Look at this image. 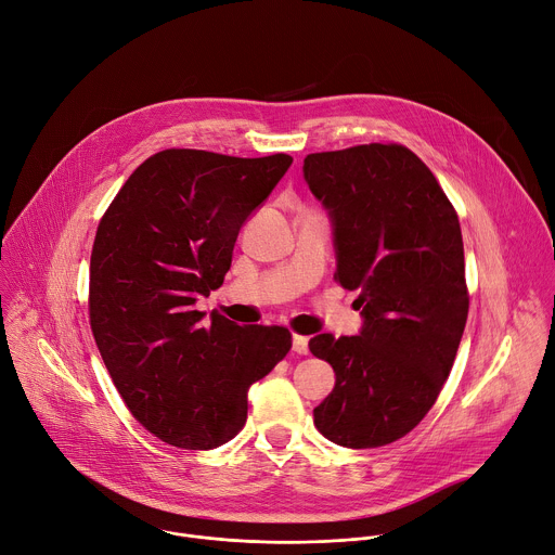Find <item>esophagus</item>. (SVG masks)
Instances as JSON below:
<instances>
[{"instance_id": "1", "label": "esophagus", "mask_w": 555, "mask_h": 555, "mask_svg": "<svg viewBox=\"0 0 555 555\" xmlns=\"http://www.w3.org/2000/svg\"><path fill=\"white\" fill-rule=\"evenodd\" d=\"M292 349H294L296 353H300V356H307V351H309V338H307V336H300V334H294V338H292Z\"/></svg>"}]
</instances>
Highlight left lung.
<instances>
[{"instance_id": "8db88e82", "label": "left lung", "mask_w": 555, "mask_h": 555, "mask_svg": "<svg viewBox=\"0 0 555 555\" xmlns=\"http://www.w3.org/2000/svg\"><path fill=\"white\" fill-rule=\"evenodd\" d=\"M302 173L334 219V279L364 315L360 336L309 340L336 373L313 424L338 446L379 448L426 417L454 364L469 307L459 217L404 144L309 153Z\"/></svg>"}]
</instances>
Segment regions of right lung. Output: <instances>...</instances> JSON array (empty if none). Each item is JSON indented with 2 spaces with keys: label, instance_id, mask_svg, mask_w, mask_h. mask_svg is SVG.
<instances>
[{
  "label": "right lung",
  "instance_id": "right-lung-1",
  "mask_svg": "<svg viewBox=\"0 0 555 555\" xmlns=\"http://www.w3.org/2000/svg\"><path fill=\"white\" fill-rule=\"evenodd\" d=\"M292 165L287 153L234 157L157 151L101 217L90 261V327L129 413L186 450L230 441L248 388L292 349L285 327H240L195 309L223 283L248 215Z\"/></svg>",
  "mask_w": 555,
  "mask_h": 555
}]
</instances>
